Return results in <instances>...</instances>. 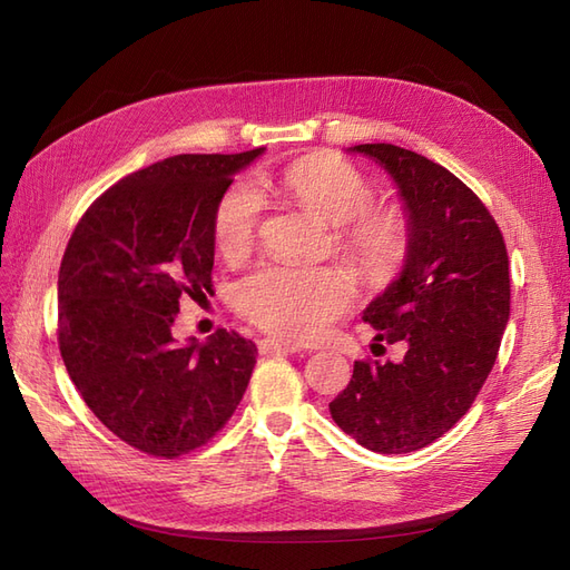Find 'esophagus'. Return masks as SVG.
<instances>
[{
	"label": "esophagus",
	"mask_w": 570,
	"mask_h": 570,
	"mask_svg": "<svg viewBox=\"0 0 570 570\" xmlns=\"http://www.w3.org/2000/svg\"><path fill=\"white\" fill-rule=\"evenodd\" d=\"M258 350L262 354H297L302 352V344H292V342H283V340H275V337H266L258 342Z\"/></svg>",
	"instance_id": "esophagus-1"
}]
</instances>
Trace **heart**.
Here are the masks:
<instances>
[{
  "mask_svg": "<svg viewBox=\"0 0 570 570\" xmlns=\"http://www.w3.org/2000/svg\"><path fill=\"white\" fill-rule=\"evenodd\" d=\"M316 218L342 226L340 245L366 281H385L406 247V226L392 209H368L373 185L356 166L333 154H308L264 178ZM262 202L247 183H235L220 195L214 212L216 249L237 262L254 243ZM352 278L337 268L266 266L239 285L237 302L256 325L285 340H314L352 299Z\"/></svg>",
  "mask_w": 570,
  "mask_h": 570,
  "instance_id": "heart-1",
  "label": "heart"
}]
</instances>
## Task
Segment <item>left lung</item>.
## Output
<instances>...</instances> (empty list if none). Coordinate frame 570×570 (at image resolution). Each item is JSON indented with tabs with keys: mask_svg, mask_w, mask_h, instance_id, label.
Masks as SVG:
<instances>
[{
	"mask_svg": "<svg viewBox=\"0 0 570 570\" xmlns=\"http://www.w3.org/2000/svg\"><path fill=\"white\" fill-rule=\"evenodd\" d=\"M347 151L381 166L402 199L404 262L364 321L406 352L354 361L331 416L366 450L406 454L442 438L488 381L511 314L509 256L485 204L444 166L385 142Z\"/></svg>",
	"mask_w": 570,
	"mask_h": 570,
	"instance_id": "left-lung-1",
	"label": "left lung"
}]
</instances>
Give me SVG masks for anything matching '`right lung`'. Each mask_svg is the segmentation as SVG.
I'll list each match as a JSON object with an SVG mask.
<instances>
[{
	"label": "right lung",
	"instance_id": "right-lung-1",
	"mask_svg": "<svg viewBox=\"0 0 570 570\" xmlns=\"http://www.w3.org/2000/svg\"><path fill=\"white\" fill-rule=\"evenodd\" d=\"M266 147L178 154L118 180L68 239L59 350L85 404L114 435L174 459L209 442L249 385L256 344L216 331L174 337L180 297L212 295L214 212Z\"/></svg>",
	"mask_w": 570,
	"mask_h": 570
}]
</instances>
